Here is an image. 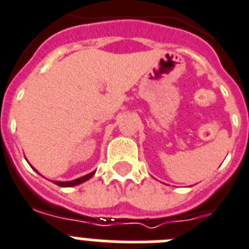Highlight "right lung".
<instances>
[{"instance_id": "obj_1", "label": "right lung", "mask_w": 249, "mask_h": 249, "mask_svg": "<svg viewBox=\"0 0 249 249\" xmlns=\"http://www.w3.org/2000/svg\"><path fill=\"white\" fill-rule=\"evenodd\" d=\"M93 175H95V171L91 173H89V175H86V176L79 177V178H77V179H73V181H67V182H62V181H54V183L58 186H60V187H71V186H77V185H79V183L85 182V181H87V179L91 178Z\"/></svg>"}]
</instances>
